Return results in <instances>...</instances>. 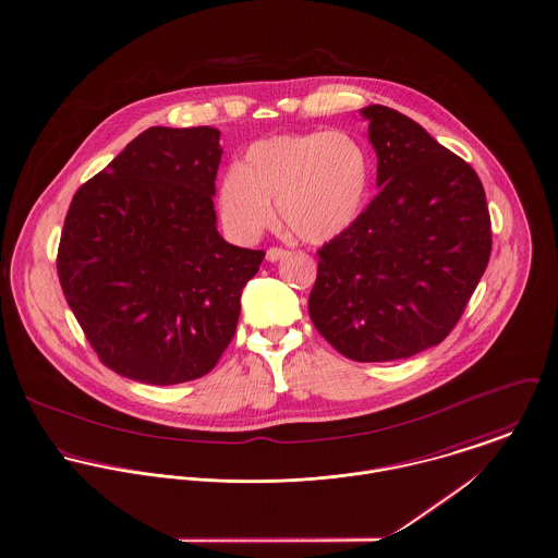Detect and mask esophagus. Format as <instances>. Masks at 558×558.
I'll list each match as a JSON object with an SVG mask.
<instances>
[{
	"mask_svg": "<svg viewBox=\"0 0 558 558\" xmlns=\"http://www.w3.org/2000/svg\"><path fill=\"white\" fill-rule=\"evenodd\" d=\"M290 252L288 250H281V247H270L268 252H266V259L268 262H279V259H283V257H288Z\"/></svg>",
	"mask_w": 558,
	"mask_h": 558,
	"instance_id": "esophagus-1",
	"label": "esophagus"
}]
</instances>
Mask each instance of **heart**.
<instances>
[{"label": "heart", "instance_id": "b5f03b06", "mask_svg": "<svg viewBox=\"0 0 558 558\" xmlns=\"http://www.w3.org/2000/svg\"><path fill=\"white\" fill-rule=\"evenodd\" d=\"M371 185V155L345 132L283 134L254 143L219 183V213L241 239L259 236L275 206L290 234L324 243L345 232Z\"/></svg>", "mask_w": 558, "mask_h": 558}]
</instances>
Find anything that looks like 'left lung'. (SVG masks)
Returning a JSON list of instances; mask_svg holds the SVG:
<instances>
[{
	"instance_id": "obj_1",
	"label": "left lung",
	"mask_w": 558,
	"mask_h": 558,
	"mask_svg": "<svg viewBox=\"0 0 558 558\" xmlns=\"http://www.w3.org/2000/svg\"><path fill=\"white\" fill-rule=\"evenodd\" d=\"M377 153L379 194L319 250L308 315L355 362L439 345L490 257L486 194L475 170L403 112L360 110Z\"/></svg>"
}]
</instances>
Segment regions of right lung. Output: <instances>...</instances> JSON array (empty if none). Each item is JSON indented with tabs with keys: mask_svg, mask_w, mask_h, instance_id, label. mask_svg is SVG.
<instances>
[{
	"mask_svg": "<svg viewBox=\"0 0 558 558\" xmlns=\"http://www.w3.org/2000/svg\"><path fill=\"white\" fill-rule=\"evenodd\" d=\"M215 128H149L68 208L57 275L101 362L134 381L206 375L234 337L264 252L217 232Z\"/></svg>",
	"mask_w": 558,
	"mask_h": 558,
	"instance_id": "right-lung-1",
	"label": "right lung"
}]
</instances>
